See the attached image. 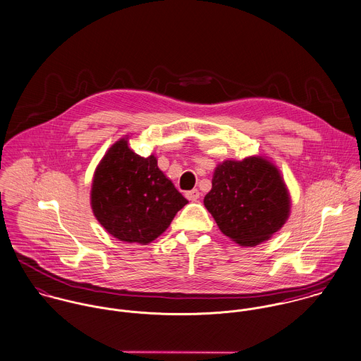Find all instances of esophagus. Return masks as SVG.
I'll return each instance as SVG.
<instances>
[{
	"label": "esophagus",
	"instance_id": "34e87169",
	"mask_svg": "<svg viewBox=\"0 0 361 361\" xmlns=\"http://www.w3.org/2000/svg\"><path fill=\"white\" fill-rule=\"evenodd\" d=\"M185 198L188 201H197L200 198V191L198 190H191V191H187L185 192Z\"/></svg>",
	"mask_w": 361,
	"mask_h": 361
}]
</instances>
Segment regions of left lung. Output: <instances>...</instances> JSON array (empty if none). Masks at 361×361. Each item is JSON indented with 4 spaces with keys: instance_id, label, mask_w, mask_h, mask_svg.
Segmentation results:
<instances>
[{
    "instance_id": "obj_1",
    "label": "left lung",
    "mask_w": 361,
    "mask_h": 361,
    "mask_svg": "<svg viewBox=\"0 0 361 361\" xmlns=\"http://www.w3.org/2000/svg\"><path fill=\"white\" fill-rule=\"evenodd\" d=\"M204 205L224 235L255 247L283 227L291 200L278 166L265 156H248L217 164Z\"/></svg>"
}]
</instances>
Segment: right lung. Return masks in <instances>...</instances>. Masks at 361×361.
<instances>
[{
  "label": "right lung",
  "mask_w": 361,
  "mask_h": 361,
  "mask_svg": "<svg viewBox=\"0 0 361 361\" xmlns=\"http://www.w3.org/2000/svg\"><path fill=\"white\" fill-rule=\"evenodd\" d=\"M128 140L130 135L120 138L99 161L90 207L113 237L146 245L167 230L188 201L157 167L156 156L137 154Z\"/></svg>",
  "instance_id": "obj_1"
}]
</instances>
